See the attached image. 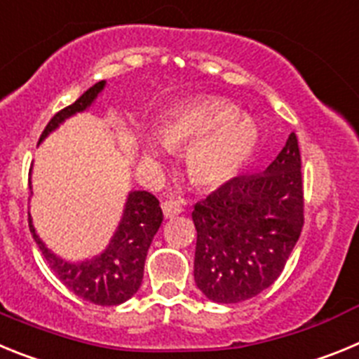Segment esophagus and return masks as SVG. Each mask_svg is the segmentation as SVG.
<instances>
[{
    "mask_svg": "<svg viewBox=\"0 0 359 359\" xmlns=\"http://www.w3.org/2000/svg\"><path fill=\"white\" fill-rule=\"evenodd\" d=\"M161 210H163V215L165 219H172L176 217V215L182 214V205L176 201V199H165L163 203H161Z\"/></svg>",
    "mask_w": 359,
    "mask_h": 359,
    "instance_id": "34e87169",
    "label": "esophagus"
}]
</instances>
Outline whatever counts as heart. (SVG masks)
Wrapping results in <instances>:
<instances>
[{
    "mask_svg": "<svg viewBox=\"0 0 359 359\" xmlns=\"http://www.w3.org/2000/svg\"><path fill=\"white\" fill-rule=\"evenodd\" d=\"M259 126L224 98L203 97L177 104L163 116L158 138L145 135L142 160L158 161L185 149V170L201 189H215L237 176L259 147Z\"/></svg>",
    "mask_w": 359,
    "mask_h": 359,
    "instance_id": "b5f03b06",
    "label": "heart"
}]
</instances>
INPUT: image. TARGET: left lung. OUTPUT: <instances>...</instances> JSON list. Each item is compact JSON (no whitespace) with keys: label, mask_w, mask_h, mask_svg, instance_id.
Masks as SVG:
<instances>
[{"label":"left lung","mask_w":359,"mask_h":359,"mask_svg":"<svg viewBox=\"0 0 359 359\" xmlns=\"http://www.w3.org/2000/svg\"><path fill=\"white\" fill-rule=\"evenodd\" d=\"M300 167L291 133L264 172L233 177L196 203L194 280L208 300L244 302L282 273L304 226Z\"/></svg>","instance_id":"left-lung-1"}]
</instances>
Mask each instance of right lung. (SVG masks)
Segmentation results:
<instances>
[{"instance_id":"obj_1","label":"right lung","mask_w":359,"mask_h":359,"mask_svg":"<svg viewBox=\"0 0 359 359\" xmlns=\"http://www.w3.org/2000/svg\"><path fill=\"white\" fill-rule=\"evenodd\" d=\"M106 84V81L97 82L72 106L59 111L41 135L39 144L44 138H48V135H52L55 129L61 128L66 120L90 109L98 95L104 91ZM28 187H30L32 196L34 194L32 192V169ZM161 221H163V214H161L158 199L145 190H131L123 203L118 226L106 248L90 259L68 261L46 246V243L41 239L34 226L32 215L28 214L32 237L50 268L53 269V273L69 291L88 302L97 304V306H118L138 291L142 278H144L145 257H147L149 246L156 236Z\"/></svg>"}]
</instances>
